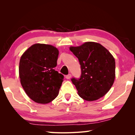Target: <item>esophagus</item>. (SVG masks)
<instances>
[{
    "label": "esophagus",
    "instance_id": "34e87169",
    "mask_svg": "<svg viewBox=\"0 0 135 135\" xmlns=\"http://www.w3.org/2000/svg\"><path fill=\"white\" fill-rule=\"evenodd\" d=\"M71 74H68V75H67V76H65V78L67 79H70L71 78Z\"/></svg>",
    "mask_w": 135,
    "mask_h": 135
}]
</instances>
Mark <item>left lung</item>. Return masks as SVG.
Listing matches in <instances>:
<instances>
[{"label": "left lung", "instance_id": "obj_1", "mask_svg": "<svg viewBox=\"0 0 135 135\" xmlns=\"http://www.w3.org/2000/svg\"><path fill=\"white\" fill-rule=\"evenodd\" d=\"M70 49L78 58L80 65V78L71 79L79 95L88 101L104 97L115 79V62L113 56L103 46L92 42L70 47Z\"/></svg>", "mask_w": 135, "mask_h": 135}]
</instances>
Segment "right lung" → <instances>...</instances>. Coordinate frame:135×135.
Returning <instances> with one entry per match:
<instances>
[{
    "label": "right lung",
    "mask_w": 135,
    "mask_h": 135,
    "mask_svg": "<svg viewBox=\"0 0 135 135\" xmlns=\"http://www.w3.org/2000/svg\"><path fill=\"white\" fill-rule=\"evenodd\" d=\"M58 54L53 46L37 43L21 57L20 81L27 95L36 102L49 103L58 95L64 79L63 75L54 70Z\"/></svg>",
    "instance_id": "right-lung-1"
}]
</instances>
